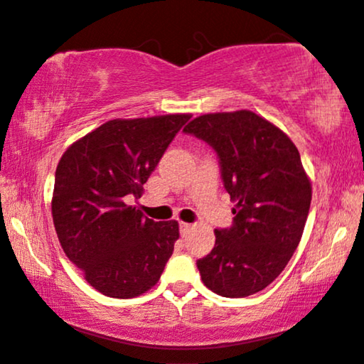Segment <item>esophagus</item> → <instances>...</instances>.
Masks as SVG:
<instances>
[{
	"label": "esophagus",
	"instance_id": "34e87169",
	"mask_svg": "<svg viewBox=\"0 0 364 364\" xmlns=\"http://www.w3.org/2000/svg\"><path fill=\"white\" fill-rule=\"evenodd\" d=\"M178 228H181V235L186 236L188 231H191L192 225L191 223H186V221H181V223H178Z\"/></svg>",
	"mask_w": 364,
	"mask_h": 364
}]
</instances>
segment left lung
I'll use <instances>...</instances> for the list:
<instances>
[{"label":"left lung","instance_id":"8db88e82","mask_svg":"<svg viewBox=\"0 0 364 364\" xmlns=\"http://www.w3.org/2000/svg\"><path fill=\"white\" fill-rule=\"evenodd\" d=\"M183 133L217 152L233 202V225L215 230V247L197 261L202 281L221 297L269 286L291 261L307 221L312 186L296 144L277 126L241 109L192 119Z\"/></svg>","mask_w":364,"mask_h":364}]
</instances>
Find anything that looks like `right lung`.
<instances>
[{
  "label": "right lung",
  "mask_w": 364,
  "mask_h": 364,
  "mask_svg": "<svg viewBox=\"0 0 364 364\" xmlns=\"http://www.w3.org/2000/svg\"><path fill=\"white\" fill-rule=\"evenodd\" d=\"M191 114L112 119L64 152L52 218L62 250L98 292L138 297L159 281L178 223L146 218L129 198L143 186Z\"/></svg>",
  "instance_id": "right-lung-1"
}]
</instances>
